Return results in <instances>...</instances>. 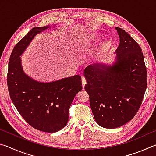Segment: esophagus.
Segmentation results:
<instances>
[{
    "label": "esophagus",
    "mask_w": 156,
    "mask_h": 156,
    "mask_svg": "<svg viewBox=\"0 0 156 156\" xmlns=\"http://www.w3.org/2000/svg\"><path fill=\"white\" fill-rule=\"evenodd\" d=\"M87 84V81H86V79L84 77H82V84H83V88H84V86H85V84Z\"/></svg>",
    "instance_id": "obj_1"
}]
</instances>
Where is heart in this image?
<instances>
[{
    "label": "heart",
    "instance_id": "b5f03b06",
    "mask_svg": "<svg viewBox=\"0 0 156 156\" xmlns=\"http://www.w3.org/2000/svg\"><path fill=\"white\" fill-rule=\"evenodd\" d=\"M97 40V36L94 34H87V35L84 36L83 38H82V44L83 45H87L89 43H94ZM106 47V43H102L99 47H98L95 50V51L94 53L93 56H92V58L96 56L98 54H99L100 53H101L102 51H104V49Z\"/></svg>",
    "mask_w": 156,
    "mask_h": 156
}]
</instances>
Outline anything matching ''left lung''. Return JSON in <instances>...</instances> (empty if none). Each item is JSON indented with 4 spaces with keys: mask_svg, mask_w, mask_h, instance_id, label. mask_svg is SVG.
<instances>
[{
    "mask_svg": "<svg viewBox=\"0 0 156 156\" xmlns=\"http://www.w3.org/2000/svg\"><path fill=\"white\" fill-rule=\"evenodd\" d=\"M115 30L120 44L112 65L98 63L84 71V89L89 94L95 120L107 129L120 127L135 116L147 85L140 47L122 29Z\"/></svg>",
    "mask_w": 156,
    "mask_h": 156,
    "instance_id": "1",
    "label": "left lung"
}]
</instances>
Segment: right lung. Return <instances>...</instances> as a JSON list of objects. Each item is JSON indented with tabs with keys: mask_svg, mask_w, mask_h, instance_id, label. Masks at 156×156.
Here are the masks:
<instances>
[{
	"mask_svg": "<svg viewBox=\"0 0 156 156\" xmlns=\"http://www.w3.org/2000/svg\"><path fill=\"white\" fill-rule=\"evenodd\" d=\"M50 27H34L16 44L9 60L7 87L13 104L29 125L39 131L54 133L67 125L69 107L82 90L81 77L76 75L49 83L37 81L24 72L20 58L34 37Z\"/></svg>",
	"mask_w": 156,
	"mask_h": 156,
	"instance_id": "add662e5",
	"label": "right lung"
}]
</instances>
